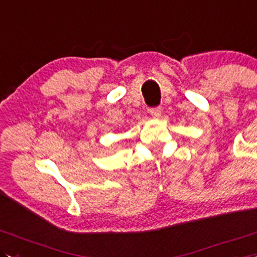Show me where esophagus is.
<instances>
[{
	"label": "esophagus",
	"mask_w": 257,
	"mask_h": 257,
	"mask_svg": "<svg viewBox=\"0 0 257 257\" xmlns=\"http://www.w3.org/2000/svg\"><path fill=\"white\" fill-rule=\"evenodd\" d=\"M149 113L151 114V116L153 117H160V114H161V107H151L150 109H149Z\"/></svg>",
	"instance_id": "esophagus-1"
}]
</instances>
